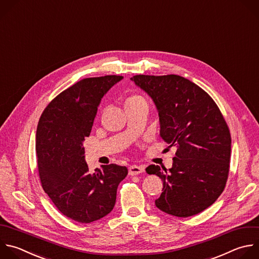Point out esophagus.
I'll return each instance as SVG.
<instances>
[{"mask_svg":"<svg viewBox=\"0 0 259 259\" xmlns=\"http://www.w3.org/2000/svg\"><path fill=\"white\" fill-rule=\"evenodd\" d=\"M144 171V167L141 165H130L129 166V175L135 176L138 174H141Z\"/></svg>","mask_w":259,"mask_h":259,"instance_id":"1","label":"esophagus"}]
</instances>
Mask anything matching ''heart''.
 I'll list each match as a JSON object with an SVG mask.
<instances>
[{
  "instance_id": "obj_1",
  "label": "heart",
  "mask_w": 259,
  "mask_h": 259,
  "mask_svg": "<svg viewBox=\"0 0 259 259\" xmlns=\"http://www.w3.org/2000/svg\"><path fill=\"white\" fill-rule=\"evenodd\" d=\"M139 100H143V99L141 97H139V96H132V97H130L127 100L126 103H128V102H135V101H139Z\"/></svg>"
}]
</instances>
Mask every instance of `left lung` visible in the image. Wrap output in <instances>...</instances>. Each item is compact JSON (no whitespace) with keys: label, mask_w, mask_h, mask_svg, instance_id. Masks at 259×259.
Masks as SVG:
<instances>
[{"label":"left lung","mask_w":259,"mask_h":259,"mask_svg":"<svg viewBox=\"0 0 259 259\" xmlns=\"http://www.w3.org/2000/svg\"><path fill=\"white\" fill-rule=\"evenodd\" d=\"M130 79L154 103L160 137L168 147H177L170 168L146 167L149 175L162 181L155 206L179 218L203 211L222 194L229 174L231 135L220 109L202 89L182 76Z\"/></svg>","instance_id":"left-lung-1"}]
</instances>
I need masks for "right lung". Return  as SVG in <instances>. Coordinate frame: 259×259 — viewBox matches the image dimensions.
I'll return each mask as SVG.
<instances>
[{"mask_svg":"<svg viewBox=\"0 0 259 259\" xmlns=\"http://www.w3.org/2000/svg\"><path fill=\"white\" fill-rule=\"evenodd\" d=\"M123 76L84 78L56 97L36 129L38 173L45 192L67 218L88 224L110 213L117 189L128 174L111 163L91 174L83 142L89 137L104 96Z\"/></svg>","mask_w":259,"mask_h":259,"instance_id":"right-lung-1","label":"right lung"}]
</instances>
